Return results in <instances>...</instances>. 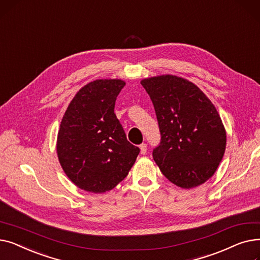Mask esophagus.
<instances>
[{
    "mask_svg": "<svg viewBox=\"0 0 260 260\" xmlns=\"http://www.w3.org/2000/svg\"><path fill=\"white\" fill-rule=\"evenodd\" d=\"M140 151H141V154L142 155H145L146 152H147V145L145 143H142L140 144Z\"/></svg>",
    "mask_w": 260,
    "mask_h": 260,
    "instance_id": "esophagus-1",
    "label": "esophagus"
}]
</instances>
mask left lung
<instances>
[{
	"instance_id": "8db88e82",
	"label": "left lung",
	"mask_w": 260,
	"mask_h": 260,
	"mask_svg": "<svg viewBox=\"0 0 260 260\" xmlns=\"http://www.w3.org/2000/svg\"><path fill=\"white\" fill-rule=\"evenodd\" d=\"M161 139L153 151L160 171L174 184L206 182L222 160L226 135L213 103L195 84L172 75L144 79Z\"/></svg>"
}]
</instances>
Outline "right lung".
<instances>
[{
	"label": "right lung",
	"instance_id": "obj_1",
	"mask_svg": "<svg viewBox=\"0 0 260 260\" xmlns=\"http://www.w3.org/2000/svg\"><path fill=\"white\" fill-rule=\"evenodd\" d=\"M122 80H95L68 105L58 133L60 165L78 187L92 193L114 188L139 155L126 138L114 109Z\"/></svg>",
	"mask_w": 260,
	"mask_h": 260
}]
</instances>
